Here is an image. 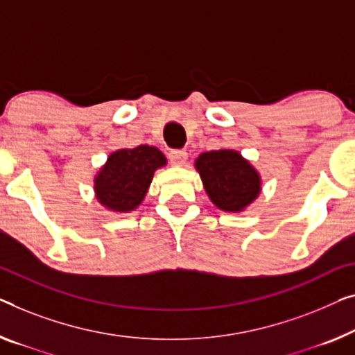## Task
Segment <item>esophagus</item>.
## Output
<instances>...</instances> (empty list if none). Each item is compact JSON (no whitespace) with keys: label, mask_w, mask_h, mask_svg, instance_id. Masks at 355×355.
<instances>
[{"label":"esophagus","mask_w":355,"mask_h":355,"mask_svg":"<svg viewBox=\"0 0 355 355\" xmlns=\"http://www.w3.org/2000/svg\"><path fill=\"white\" fill-rule=\"evenodd\" d=\"M168 159H171L173 166H183L188 159V153L183 150H172L168 153Z\"/></svg>","instance_id":"1"}]
</instances>
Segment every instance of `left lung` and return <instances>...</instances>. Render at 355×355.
Here are the masks:
<instances>
[{
    "label": "left lung",
    "instance_id": "obj_1",
    "mask_svg": "<svg viewBox=\"0 0 355 355\" xmlns=\"http://www.w3.org/2000/svg\"><path fill=\"white\" fill-rule=\"evenodd\" d=\"M194 167L202 180L205 193L220 210L237 214L260 196V173L239 151L200 153Z\"/></svg>",
    "mask_w": 355,
    "mask_h": 355
}]
</instances>
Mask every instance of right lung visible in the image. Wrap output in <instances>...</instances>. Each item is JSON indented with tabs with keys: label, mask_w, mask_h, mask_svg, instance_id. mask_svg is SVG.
<instances>
[{
	"label": "right lung",
	"mask_w": 355,
	"mask_h": 355,
	"mask_svg": "<svg viewBox=\"0 0 355 355\" xmlns=\"http://www.w3.org/2000/svg\"><path fill=\"white\" fill-rule=\"evenodd\" d=\"M166 164V156L156 146L116 150L94 178L95 198L116 214L135 210L144 202L155 172Z\"/></svg>",
	"instance_id": "1"
}]
</instances>
